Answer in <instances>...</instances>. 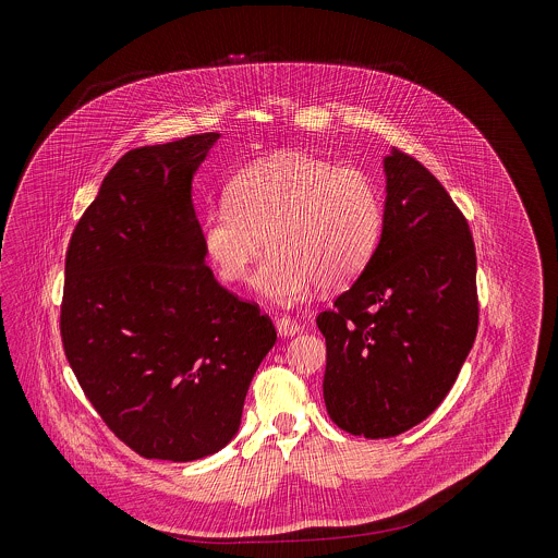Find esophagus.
Here are the masks:
<instances>
[{
	"mask_svg": "<svg viewBox=\"0 0 558 558\" xmlns=\"http://www.w3.org/2000/svg\"><path fill=\"white\" fill-rule=\"evenodd\" d=\"M275 328H277V332H279L281 337H294L296 332H301L299 322H294L292 318H277Z\"/></svg>",
	"mask_w": 558,
	"mask_h": 558,
	"instance_id": "esophagus-1",
	"label": "esophagus"
}]
</instances>
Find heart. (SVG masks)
<instances>
[{"instance_id":"b5f03b06","label":"heart","mask_w":558,"mask_h":558,"mask_svg":"<svg viewBox=\"0 0 558 558\" xmlns=\"http://www.w3.org/2000/svg\"><path fill=\"white\" fill-rule=\"evenodd\" d=\"M385 223L376 182L356 167L307 153H279L234 175L226 206L204 217V248L228 283L248 277L262 240L270 251L255 288L279 305L305 301L316 286L339 290L369 264Z\"/></svg>"}]
</instances>
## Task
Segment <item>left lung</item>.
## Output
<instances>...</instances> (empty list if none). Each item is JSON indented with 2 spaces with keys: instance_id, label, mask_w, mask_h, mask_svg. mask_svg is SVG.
<instances>
[{
  "instance_id": "8db88e82",
  "label": "left lung",
  "mask_w": 558,
  "mask_h": 558,
  "mask_svg": "<svg viewBox=\"0 0 558 558\" xmlns=\"http://www.w3.org/2000/svg\"><path fill=\"white\" fill-rule=\"evenodd\" d=\"M385 223L361 277L322 312L330 418L389 438L451 391L477 335V255L445 186L396 148L383 159Z\"/></svg>"
}]
</instances>
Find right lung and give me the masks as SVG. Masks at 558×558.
Instances as JSON below:
<instances>
[{"instance_id": "1", "label": "right lung", "mask_w": 558, "mask_h": 558, "mask_svg": "<svg viewBox=\"0 0 558 558\" xmlns=\"http://www.w3.org/2000/svg\"><path fill=\"white\" fill-rule=\"evenodd\" d=\"M217 140L204 133L126 153L66 253V359L109 429L148 460L221 451L277 341L270 318L206 266L191 191Z\"/></svg>"}]
</instances>
